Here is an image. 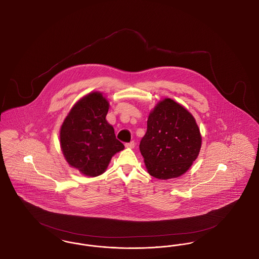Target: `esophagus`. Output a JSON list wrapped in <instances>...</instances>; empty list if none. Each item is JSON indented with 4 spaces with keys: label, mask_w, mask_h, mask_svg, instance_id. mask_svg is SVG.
Returning <instances> with one entry per match:
<instances>
[{
    "label": "esophagus",
    "mask_w": 259,
    "mask_h": 259,
    "mask_svg": "<svg viewBox=\"0 0 259 259\" xmlns=\"http://www.w3.org/2000/svg\"><path fill=\"white\" fill-rule=\"evenodd\" d=\"M125 147L127 148H135V143L134 142L127 143V144H125Z\"/></svg>",
    "instance_id": "34e87169"
}]
</instances>
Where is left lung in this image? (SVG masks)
Returning <instances> with one entry per match:
<instances>
[{"mask_svg":"<svg viewBox=\"0 0 259 259\" xmlns=\"http://www.w3.org/2000/svg\"><path fill=\"white\" fill-rule=\"evenodd\" d=\"M202 137L194 116L170 98L148 114L147 133L140 143L148 172L159 180L179 178L196 160Z\"/></svg>","mask_w":259,"mask_h":259,"instance_id":"obj_1","label":"left lung"}]
</instances>
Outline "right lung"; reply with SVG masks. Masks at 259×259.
Masks as SVG:
<instances>
[{
    "instance_id": "add662e5",
    "label": "right lung",
    "mask_w": 259,
    "mask_h": 259,
    "mask_svg": "<svg viewBox=\"0 0 259 259\" xmlns=\"http://www.w3.org/2000/svg\"><path fill=\"white\" fill-rule=\"evenodd\" d=\"M110 103L94 91L79 99L60 128V147L68 164L87 177L107 170L111 157L123 150L114 129L106 119Z\"/></svg>"
}]
</instances>
